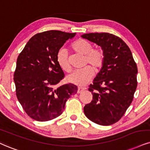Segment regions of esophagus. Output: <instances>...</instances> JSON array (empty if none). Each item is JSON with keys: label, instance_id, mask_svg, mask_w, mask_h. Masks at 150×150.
Returning a JSON list of instances; mask_svg holds the SVG:
<instances>
[{"label": "esophagus", "instance_id": "1", "mask_svg": "<svg viewBox=\"0 0 150 150\" xmlns=\"http://www.w3.org/2000/svg\"><path fill=\"white\" fill-rule=\"evenodd\" d=\"M84 90H85L84 88H81V87H79L78 90H77V93H81V92L82 91H83Z\"/></svg>", "mask_w": 150, "mask_h": 150}]
</instances>
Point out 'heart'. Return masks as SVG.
Segmentation results:
<instances>
[{"label": "heart", "instance_id": "b5f03b06", "mask_svg": "<svg viewBox=\"0 0 150 150\" xmlns=\"http://www.w3.org/2000/svg\"><path fill=\"white\" fill-rule=\"evenodd\" d=\"M72 49L76 52L86 55L85 64H91L93 69L97 71L103 65L104 54L100 49H93V46L88 40L79 39L72 44ZM56 60L58 65L63 71L69 72L71 65L68 60L67 52L64 48H61L57 53ZM94 71L90 66H87L81 69H76L67 77L68 82L77 86H85L91 80Z\"/></svg>", "mask_w": 150, "mask_h": 150}]
</instances>
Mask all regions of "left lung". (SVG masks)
Listing matches in <instances>:
<instances>
[{
  "label": "left lung",
  "mask_w": 150,
  "mask_h": 150,
  "mask_svg": "<svg viewBox=\"0 0 150 150\" xmlns=\"http://www.w3.org/2000/svg\"><path fill=\"white\" fill-rule=\"evenodd\" d=\"M100 46L104 60L88 90L92 100L84 106V113L92 122L103 126L117 122L132 103L137 88L138 68L127 44L107 33L81 35Z\"/></svg>",
  "instance_id": "1"
}]
</instances>
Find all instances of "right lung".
<instances>
[{"label": "right lung", "instance_id": "1", "mask_svg": "<svg viewBox=\"0 0 150 150\" xmlns=\"http://www.w3.org/2000/svg\"><path fill=\"white\" fill-rule=\"evenodd\" d=\"M76 33L49 30L30 39L18 55L14 74L16 95L23 110L33 120L46 122L58 117L77 87L55 86L64 78L56 60L57 53Z\"/></svg>", "mask_w": 150, "mask_h": 150}]
</instances>
